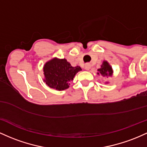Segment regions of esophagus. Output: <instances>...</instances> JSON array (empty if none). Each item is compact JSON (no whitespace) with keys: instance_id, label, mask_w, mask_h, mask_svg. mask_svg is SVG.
Returning a JSON list of instances; mask_svg holds the SVG:
<instances>
[{"instance_id":"34e87169","label":"esophagus","mask_w":147,"mask_h":147,"mask_svg":"<svg viewBox=\"0 0 147 147\" xmlns=\"http://www.w3.org/2000/svg\"><path fill=\"white\" fill-rule=\"evenodd\" d=\"M90 69V65H88V64H87V65H85V70H89V69Z\"/></svg>"}]
</instances>
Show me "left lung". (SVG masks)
Instances as JSON below:
<instances>
[{
  "label": "left lung",
  "mask_w": 147,
  "mask_h": 147,
  "mask_svg": "<svg viewBox=\"0 0 147 147\" xmlns=\"http://www.w3.org/2000/svg\"><path fill=\"white\" fill-rule=\"evenodd\" d=\"M98 75H102L103 76H108L113 74V69L107 61H103V64L100 66V68L98 69Z\"/></svg>",
  "instance_id": "left-lung-1"
}]
</instances>
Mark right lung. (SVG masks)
I'll list each match as a JSON object with an SVG mask.
<instances>
[{"mask_svg": "<svg viewBox=\"0 0 147 147\" xmlns=\"http://www.w3.org/2000/svg\"><path fill=\"white\" fill-rule=\"evenodd\" d=\"M82 69L79 66L72 67L66 59L53 58L44 66V81L51 88L62 91L69 88V82Z\"/></svg>", "mask_w": 147, "mask_h": 147, "instance_id": "1", "label": "right lung"}]
</instances>
